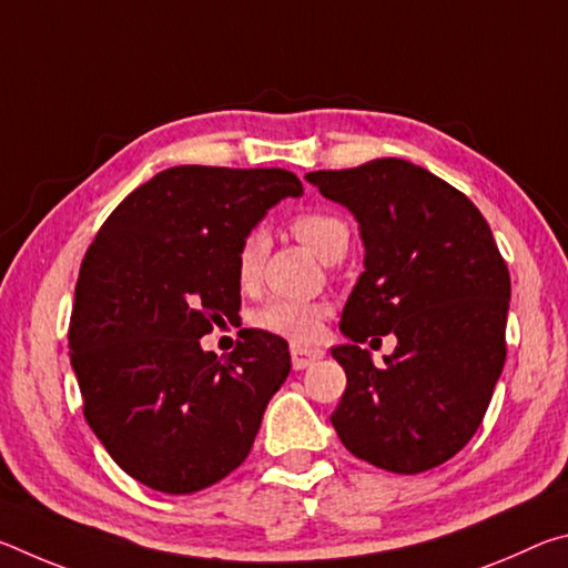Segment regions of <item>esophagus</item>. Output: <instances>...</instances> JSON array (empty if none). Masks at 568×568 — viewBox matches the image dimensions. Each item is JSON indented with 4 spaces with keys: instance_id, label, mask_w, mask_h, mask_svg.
Returning <instances> with one entry per match:
<instances>
[{
    "instance_id": "34e87169",
    "label": "esophagus",
    "mask_w": 568,
    "mask_h": 568,
    "mask_svg": "<svg viewBox=\"0 0 568 568\" xmlns=\"http://www.w3.org/2000/svg\"><path fill=\"white\" fill-rule=\"evenodd\" d=\"M291 355H293V368L295 371H303V368H307V365H313L315 361H321L323 358V351H318V348H303V345H293Z\"/></svg>"
}]
</instances>
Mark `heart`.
Instances as JSON below:
<instances>
[{
  "mask_svg": "<svg viewBox=\"0 0 568 568\" xmlns=\"http://www.w3.org/2000/svg\"><path fill=\"white\" fill-rule=\"evenodd\" d=\"M287 227H291L295 240H301L305 247H311L315 255L328 263L341 261L351 240L348 223H345L341 215L325 213V210H311V213L295 215L291 223H287ZM265 253L267 237L263 235V230H250V233L240 240L235 255V275L240 285L250 287L257 283L265 263ZM323 318L325 307L321 303L291 301V297H271L255 315V321L263 331L277 333L291 341L318 338Z\"/></svg>",
  "mask_w": 568,
  "mask_h": 568,
  "instance_id": "obj_1",
  "label": "heart"
}]
</instances>
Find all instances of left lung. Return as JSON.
Segmentation results:
<instances>
[{
  "label": "left lung",
  "mask_w": 568,
  "mask_h": 568,
  "mask_svg": "<svg viewBox=\"0 0 568 568\" xmlns=\"http://www.w3.org/2000/svg\"><path fill=\"white\" fill-rule=\"evenodd\" d=\"M361 225L365 271L335 345L345 386L333 428L343 446L393 474L454 458L486 416L506 361L511 277L491 227L464 192L408 160L307 172ZM393 332L383 369L359 343Z\"/></svg>",
  "instance_id": "1"
}]
</instances>
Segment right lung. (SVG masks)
<instances>
[{"label": "right lung", "instance_id": "add662e5", "mask_svg": "<svg viewBox=\"0 0 568 568\" xmlns=\"http://www.w3.org/2000/svg\"><path fill=\"white\" fill-rule=\"evenodd\" d=\"M303 182L277 168L180 165L130 192L84 253L70 361L94 436L124 474L195 494L243 464L291 373L281 335L200 348L240 311L237 245Z\"/></svg>", "mask_w": 568, "mask_h": 568}]
</instances>
